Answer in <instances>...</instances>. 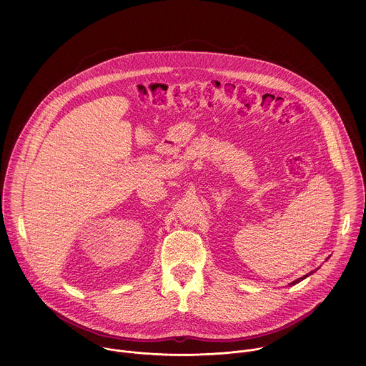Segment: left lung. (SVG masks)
Listing matches in <instances>:
<instances>
[{
  "mask_svg": "<svg viewBox=\"0 0 366 366\" xmlns=\"http://www.w3.org/2000/svg\"><path fill=\"white\" fill-rule=\"evenodd\" d=\"M315 272H316V271H311V272H310V274H307V275H304V277H301V278H298V280H295V281H292V282H291V284H290V285H295V284H298V282H300V281H302V280H305V278H307V277H308V275H311V274H315Z\"/></svg>",
  "mask_w": 366,
  "mask_h": 366,
  "instance_id": "obj_1",
  "label": "left lung"
}]
</instances>
